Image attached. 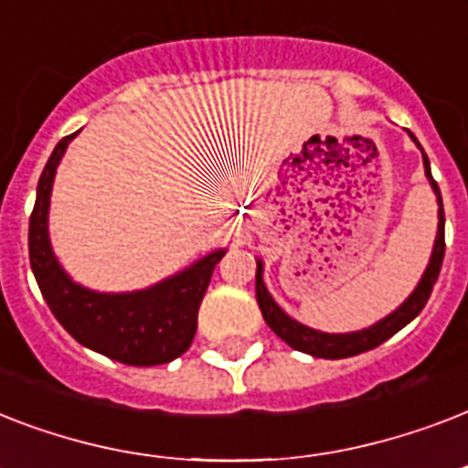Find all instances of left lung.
<instances>
[{
	"mask_svg": "<svg viewBox=\"0 0 468 468\" xmlns=\"http://www.w3.org/2000/svg\"><path fill=\"white\" fill-rule=\"evenodd\" d=\"M410 138L415 141V135L410 133ZM422 162H425V175H428L430 184L437 194V204H440V226H437V240L435 250H432V257H430V264L425 274H422L420 284L415 289L408 301L400 308L386 315L384 320H378L377 325L367 327V330H359V333H345V335H330V333H318V330H311V327L301 325L293 318H289L282 308L274 303V299L267 292V286L262 282V262H257V274H255V292H257V303H260V311H262L267 325L274 330V333L292 345L293 349L299 352H306L313 356H323V359H345V356L362 355L367 349L378 347L381 342H386L388 337L399 333L400 327H406L410 320L418 315V313L425 308L430 293H432V286H435L437 277H440V270H442L444 260V208H442V194H440V186L432 179V172H430V160L428 155L422 153Z\"/></svg>",
	"mask_w": 468,
	"mask_h": 468,
	"instance_id": "8db88e82",
	"label": "left lung"
}]
</instances>
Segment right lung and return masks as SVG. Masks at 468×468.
I'll return each instance as SVG.
<instances>
[{
    "label": "right lung",
    "instance_id": "add662e5",
    "mask_svg": "<svg viewBox=\"0 0 468 468\" xmlns=\"http://www.w3.org/2000/svg\"><path fill=\"white\" fill-rule=\"evenodd\" d=\"M77 133L65 135L38 179L28 220V257L38 289L65 330L80 345L131 367L167 364L189 349L197 335L198 306L213 267L226 250L211 252L167 282L133 293H97L75 284L62 271L48 240V204L62 153Z\"/></svg>",
    "mask_w": 468,
    "mask_h": 468
}]
</instances>
